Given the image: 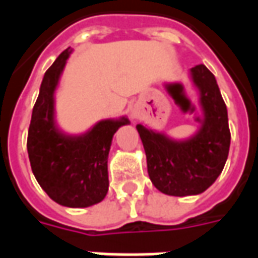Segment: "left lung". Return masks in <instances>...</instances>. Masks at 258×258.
<instances>
[{
  "mask_svg": "<svg viewBox=\"0 0 258 258\" xmlns=\"http://www.w3.org/2000/svg\"><path fill=\"white\" fill-rule=\"evenodd\" d=\"M189 79L203 112L194 135L174 140L144 124L137 125L152 184L170 196L199 195L214 184L225 166L231 144L227 106L214 74L205 64H196L189 70Z\"/></svg>",
  "mask_w": 258,
  "mask_h": 258,
  "instance_id": "left-lung-1",
  "label": "left lung"
}]
</instances>
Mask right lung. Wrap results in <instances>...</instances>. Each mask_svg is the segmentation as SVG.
<instances>
[{"label": "right lung", "instance_id": "add662e5", "mask_svg": "<svg viewBox=\"0 0 258 258\" xmlns=\"http://www.w3.org/2000/svg\"><path fill=\"white\" fill-rule=\"evenodd\" d=\"M72 48L48 69L31 113L27 152L31 170L47 195L64 207H90L109 189L107 157L114 133L130 123L125 116L99 120L83 134H68L56 123L55 94Z\"/></svg>", "mask_w": 258, "mask_h": 258}]
</instances>
